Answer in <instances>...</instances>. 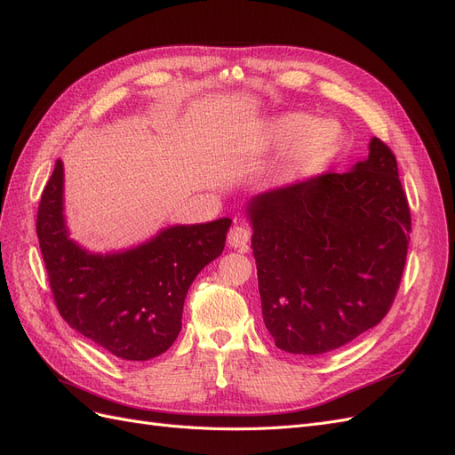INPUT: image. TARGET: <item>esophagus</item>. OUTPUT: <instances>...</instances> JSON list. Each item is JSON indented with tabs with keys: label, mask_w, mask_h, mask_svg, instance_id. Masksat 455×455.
Segmentation results:
<instances>
[{
	"label": "esophagus",
	"mask_w": 455,
	"mask_h": 455,
	"mask_svg": "<svg viewBox=\"0 0 455 455\" xmlns=\"http://www.w3.org/2000/svg\"><path fill=\"white\" fill-rule=\"evenodd\" d=\"M249 241H251V231L244 226H233L228 233V244L231 246V249L244 251Z\"/></svg>",
	"instance_id": "34e87169"
}]
</instances>
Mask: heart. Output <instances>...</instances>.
I'll return each instance as SVG.
<instances>
[{"label":"heart","mask_w":455,"mask_h":455,"mask_svg":"<svg viewBox=\"0 0 455 455\" xmlns=\"http://www.w3.org/2000/svg\"><path fill=\"white\" fill-rule=\"evenodd\" d=\"M343 140V129L334 119H313L306 112H283L266 119L256 132L258 149L285 148L273 169L277 180L298 176L326 159Z\"/></svg>","instance_id":"heart-1"}]
</instances>
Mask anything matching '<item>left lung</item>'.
<instances>
[{
  "mask_svg": "<svg viewBox=\"0 0 455 455\" xmlns=\"http://www.w3.org/2000/svg\"><path fill=\"white\" fill-rule=\"evenodd\" d=\"M261 315L275 346L323 355L387 315L401 283L410 209L393 151L246 203Z\"/></svg>",
  "mask_w": 455,
  "mask_h": 455,
  "instance_id": "obj_1",
  "label": "left lung"
}]
</instances>
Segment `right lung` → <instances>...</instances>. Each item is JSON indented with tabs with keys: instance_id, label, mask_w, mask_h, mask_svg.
<instances>
[{
	"instance_id": "add662e5",
	"label": "right lung",
	"mask_w": 455,
	"mask_h": 455,
	"mask_svg": "<svg viewBox=\"0 0 455 455\" xmlns=\"http://www.w3.org/2000/svg\"><path fill=\"white\" fill-rule=\"evenodd\" d=\"M229 226V218L176 224L129 249L92 252L70 237L60 159L37 211L39 249L62 319L125 361H149L172 346L189 286L222 254Z\"/></svg>"
}]
</instances>
